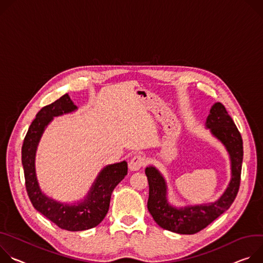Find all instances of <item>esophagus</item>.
Instances as JSON below:
<instances>
[{
    "label": "esophagus",
    "instance_id": "34e87169",
    "mask_svg": "<svg viewBox=\"0 0 263 263\" xmlns=\"http://www.w3.org/2000/svg\"><path fill=\"white\" fill-rule=\"evenodd\" d=\"M145 163H146V159L145 157L141 156V155H136L132 158V160L128 163V167L132 171H137L139 170Z\"/></svg>",
    "mask_w": 263,
    "mask_h": 263
}]
</instances>
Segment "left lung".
I'll return each instance as SVG.
<instances>
[{
	"label": "left lung",
	"mask_w": 263,
	"mask_h": 263,
	"mask_svg": "<svg viewBox=\"0 0 263 263\" xmlns=\"http://www.w3.org/2000/svg\"><path fill=\"white\" fill-rule=\"evenodd\" d=\"M206 125L222 142L231 158L232 180L218 200L208 205L172 207L167 201L166 183L161 173L153 166L145 169L149 186V213L161 228L179 234H195L205 229L231 207L239 190L243 159L242 138L222 103L213 104Z\"/></svg>",
	"instance_id": "obj_1"
}]
</instances>
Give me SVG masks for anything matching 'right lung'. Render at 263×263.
Wrapping results in <instances>:
<instances>
[{"label": "right lung", "mask_w": 263, "mask_h": 263, "mask_svg": "<svg viewBox=\"0 0 263 263\" xmlns=\"http://www.w3.org/2000/svg\"><path fill=\"white\" fill-rule=\"evenodd\" d=\"M76 108L77 106L68 94L44 106L29 126L22 146L26 190L33 207L61 229L73 232L92 229L103 220L109 208L112 190L127 174V163L125 161L106 166L99 173L87 196L74 205L56 201L42 193L34 169L37 143L53 117L71 112Z\"/></svg>", "instance_id": "1"}]
</instances>
